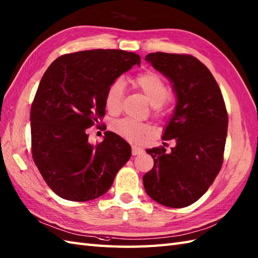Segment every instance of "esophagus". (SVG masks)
Here are the masks:
<instances>
[{
    "label": "esophagus",
    "instance_id": "obj_1",
    "mask_svg": "<svg viewBox=\"0 0 258 258\" xmlns=\"http://www.w3.org/2000/svg\"><path fill=\"white\" fill-rule=\"evenodd\" d=\"M144 153V148L137 146V145H133L132 146V154L136 156V155H141Z\"/></svg>",
    "mask_w": 258,
    "mask_h": 258
}]
</instances>
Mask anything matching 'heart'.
<instances>
[{
    "instance_id": "b5f03b06",
    "label": "heart",
    "mask_w": 258,
    "mask_h": 258,
    "mask_svg": "<svg viewBox=\"0 0 258 258\" xmlns=\"http://www.w3.org/2000/svg\"><path fill=\"white\" fill-rule=\"evenodd\" d=\"M136 86L145 93L149 102L156 107L164 103L169 95V88L158 74L146 73L135 79ZM124 98V82L122 79L113 81L105 94L106 107L112 112L121 109ZM114 128L125 139L132 142H142L149 133V127L133 118H124L114 124Z\"/></svg>"
}]
</instances>
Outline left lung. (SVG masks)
I'll return each mask as SVG.
<instances>
[{
  "label": "left lung",
  "mask_w": 258,
  "mask_h": 258,
  "mask_svg": "<svg viewBox=\"0 0 258 258\" xmlns=\"http://www.w3.org/2000/svg\"><path fill=\"white\" fill-rule=\"evenodd\" d=\"M171 83L177 103L163 140L175 139L170 153L146 149L154 167L143 177L147 195L160 205L183 208L207 192L223 163L227 113L217 81L190 55L152 52L145 57Z\"/></svg>",
  "instance_id": "obj_1"
}]
</instances>
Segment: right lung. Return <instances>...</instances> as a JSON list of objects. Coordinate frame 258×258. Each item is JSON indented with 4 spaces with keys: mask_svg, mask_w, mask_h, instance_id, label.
Wrapping results in <instances>:
<instances>
[{
    "mask_svg": "<svg viewBox=\"0 0 258 258\" xmlns=\"http://www.w3.org/2000/svg\"><path fill=\"white\" fill-rule=\"evenodd\" d=\"M141 57L118 49H92L57 58L41 78L31 109L33 159L49 188L70 201L104 195L131 158L130 144L106 131L99 144L87 128L105 114L113 81Z\"/></svg>",
    "mask_w": 258,
    "mask_h": 258,
    "instance_id": "obj_1",
    "label": "right lung"
}]
</instances>
